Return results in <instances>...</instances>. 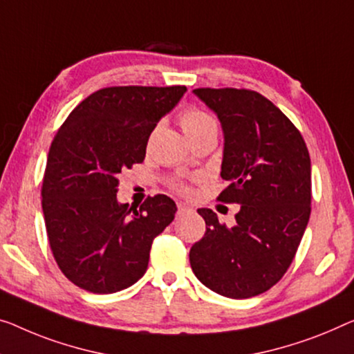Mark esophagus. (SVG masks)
Instances as JSON below:
<instances>
[{
  "label": "esophagus",
  "mask_w": 354,
  "mask_h": 354,
  "mask_svg": "<svg viewBox=\"0 0 354 354\" xmlns=\"http://www.w3.org/2000/svg\"><path fill=\"white\" fill-rule=\"evenodd\" d=\"M191 211H192V208L189 207V205H186V203H178V216L186 214V213H191Z\"/></svg>",
  "instance_id": "34e87169"
}]
</instances>
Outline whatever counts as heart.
<instances>
[{
    "label": "heart",
    "instance_id": "1",
    "mask_svg": "<svg viewBox=\"0 0 354 354\" xmlns=\"http://www.w3.org/2000/svg\"><path fill=\"white\" fill-rule=\"evenodd\" d=\"M179 124H181V129L184 133H186L187 138H191V136L202 133V131L209 129L218 130L216 120L211 118L208 113H205V111L197 108H189L184 111L181 118H179ZM176 189L183 194L189 192V187L184 186V184H176Z\"/></svg>",
    "mask_w": 354,
    "mask_h": 354
}]
</instances>
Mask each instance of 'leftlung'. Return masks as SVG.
<instances>
[{"instance_id": "1", "label": "left lung", "mask_w": 354, "mask_h": 354, "mask_svg": "<svg viewBox=\"0 0 354 354\" xmlns=\"http://www.w3.org/2000/svg\"><path fill=\"white\" fill-rule=\"evenodd\" d=\"M224 131V203H239L235 225L197 209L207 232L189 252L192 272L230 299L270 289L291 266L312 211V163L295 125L263 95L248 88H195Z\"/></svg>"}]
</instances>
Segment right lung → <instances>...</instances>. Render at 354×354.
<instances>
[{
    "label": "right lung",
    "instance_id": "obj_1",
    "mask_svg": "<svg viewBox=\"0 0 354 354\" xmlns=\"http://www.w3.org/2000/svg\"><path fill=\"white\" fill-rule=\"evenodd\" d=\"M187 88H100L57 131L42 179V213L57 266L71 283L113 294L145 275L152 241L175 219L157 194L140 209L118 202L120 173L146 156L149 135Z\"/></svg>",
    "mask_w": 354,
    "mask_h": 354
}]
</instances>
